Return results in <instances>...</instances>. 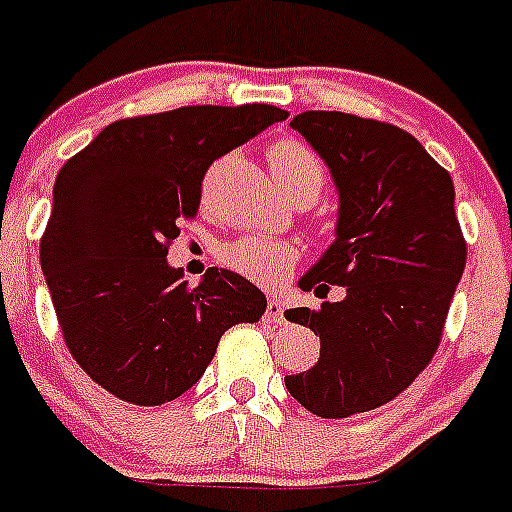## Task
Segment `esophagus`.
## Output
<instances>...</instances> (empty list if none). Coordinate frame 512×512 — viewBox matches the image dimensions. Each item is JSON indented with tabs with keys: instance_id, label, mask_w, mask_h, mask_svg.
<instances>
[{
	"instance_id": "1",
	"label": "esophagus",
	"mask_w": 512,
	"mask_h": 512,
	"mask_svg": "<svg viewBox=\"0 0 512 512\" xmlns=\"http://www.w3.org/2000/svg\"><path fill=\"white\" fill-rule=\"evenodd\" d=\"M266 323H274V325H284V305L279 300H274L271 297L269 302H266V312H264Z\"/></svg>"
}]
</instances>
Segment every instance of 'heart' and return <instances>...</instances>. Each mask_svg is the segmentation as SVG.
Masks as SVG:
<instances>
[{
    "label": "heart",
    "mask_w": 512,
    "mask_h": 512,
    "mask_svg": "<svg viewBox=\"0 0 512 512\" xmlns=\"http://www.w3.org/2000/svg\"><path fill=\"white\" fill-rule=\"evenodd\" d=\"M269 166L282 192L287 189H312L318 197L323 189V166L307 146L295 138H282L269 148ZM225 266L238 271L241 277L271 287L292 274L297 264V248L292 243L274 241L264 235H243L225 243L220 251Z\"/></svg>",
    "instance_id": "b5f03b06"
}]
</instances>
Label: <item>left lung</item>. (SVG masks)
Here are the masks:
<instances>
[{
    "label": "left lung",
    "mask_w": 512,
    "mask_h": 512,
    "mask_svg": "<svg viewBox=\"0 0 512 512\" xmlns=\"http://www.w3.org/2000/svg\"><path fill=\"white\" fill-rule=\"evenodd\" d=\"M323 156L341 192L338 238L300 279L305 292L341 302L295 307L289 323L320 336L318 364L284 377L318 418H351L408 390L441 346L467 241L454 182L410 133L343 112H302L289 122Z\"/></svg>",
    "instance_id": "1"
}]
</instances>
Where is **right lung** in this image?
<instances>
[{
    "label": "right lung",
    "instance_id": "add662e5",
    "mask_svg": "<svg viewBox=\"0 0 512 512\" xmlns=\"http://www.w3.org/2000/svg\"><path fill=\"white\" fill-rule=\"evenodd\" d=\"M287 115L192 104L125 117L58 171L40 269L69 354L110 395L146 408L176 400L225 330L259 323L266 297L248 279L212 266L192 287L166 253L200 210L212 161Z\"/></svg>",
    "mask_w": 512,
    "mask_h": 512
}]
</instances>
